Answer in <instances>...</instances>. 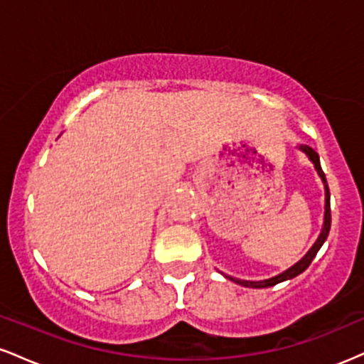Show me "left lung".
Listing matches in <instances>:
<instances>
[{"label": "left lung", "instance_id": "1", "mask_svg": "<svg viewBox=\"0 0 364 364\" xmlns=\"http://www.w3.org/2000/svg\"><path fill=\"white\" fill-rule=\"evenodd\" d=\"M299 150H303L304 154H306L308 157H310V161L315 164V169L316 173H318V176L321 178V181H323V186H325V215H323V228H321V232L318 236V240L315 241V245L311 246L310 252H308L304 257L299 260L298 263H294V265L291 267V269H287L286 272L275 275L272 279H265V281H241V279H236V277H231V275H225V279H229V281L240 284V286H245V287H255V289H263V287H270V286H275V284L282 282V281H287V279H292L296 277V275H299L301 272L310 267V263L313 262V258L316 257V253H318V250L321 248V245L325 243V240H327L328 236V231H330V223H332V217H330V191H328V185H327V179H325V173L321 171V166H320V157L318 154L315 152L311 147H308V145H301Z\"/></svg>", "mask_w": 364, "mask_h": 364}]
</instances>
